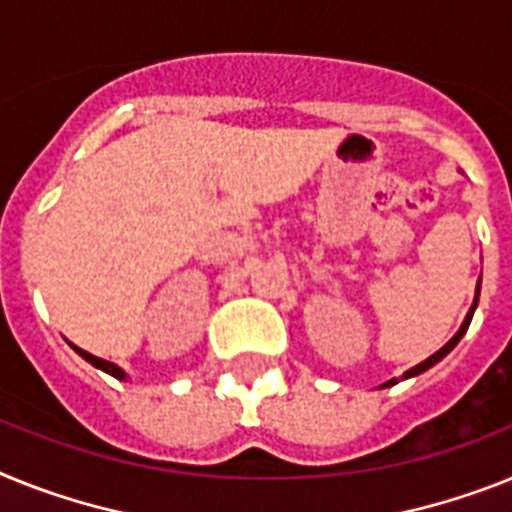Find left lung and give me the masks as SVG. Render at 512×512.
<instances>
[{
	"label": "left lung",
	"instance_id": "8db88e82",
	"mask_svg": "<svg viewBox=\"0 0 512 512\" xmlns=\"http://www.w3.org/2000/svg\"><path fill=\"white\" fill-rule=\"evenodd\" d=\"M479 289H482V281L476 283V296H474V304H471V309H468L466 320H463V325H461V328H458V333H455V336L450 338V341L445 343V346H442L440 351H437V354H432V356H429V359H424L422 364H416V367H411L409 372H403V377H416V375H422V372H427L429 367H435V364L440 362L442 356H448L450 351L455 349V343H458V341H461L463 336H466L468 325H471V317H474V309H476V304H479ZM393 382H395V380H388V382H385V388H388V385H393Z\"/></svg>",
	"mask_w": 512,
	"mask_h": 512
}]
</instances>
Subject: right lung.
Instances as JSON below:
<instances>
[{"label":"right lung","mask_w":512,"mask_h":512,"mask_svg":"<svg viewBox=\"0 0 512 512\" xmlns=\"http://www.w3.org/2000/svg\"><path fill=\"white\" fill-rule=\"evenodd\" d=\"M75 351L80 356H83L85 362H90L93 364V367H98V369H103V372H109L111 377H117V380H124V369L122 367H117V364H111V362H106V359H98V356H93V354H88V351H83V349H77L75 346Z\"/></svg>","instance_id":"right-lung-1"}]
</instances>
